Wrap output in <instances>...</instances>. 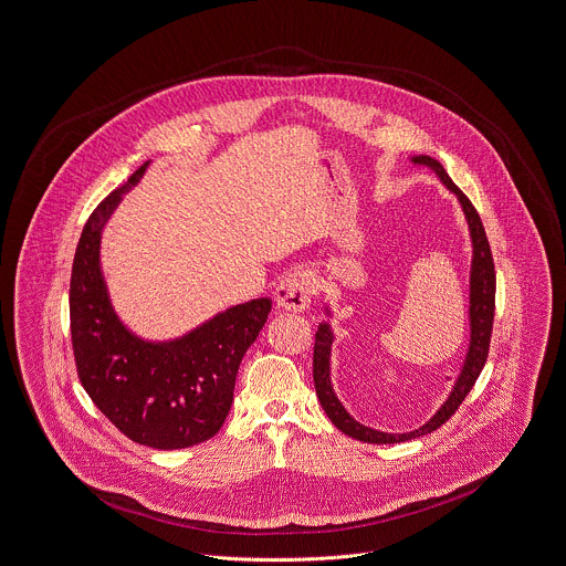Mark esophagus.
<instances>
[{
  "mask_svg": "<svg viewBox=\"0 0 566 566\" xmlns=\"http://www.w3.org/2000/svg\"><path fill=\"white\" fill-rule=\"evenodd\" d=\"M313 300V280L306 271H293L284 275L275 289L277 306L295 313H304Z\"/></svg>",
  "mask_w": 566,
  "mask_h": 566,
  "instance_id": "34e87169",
  "label": "esophagus"
}]
</instances>
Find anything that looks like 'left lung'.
I'll return each mask as SVG.
<instances>
[{
    "label": "left lung",
    "mask_w": 566,
    "mask_h": 566,
    "mask_svg": "<svg viewBox=\"0 0 566 566\" xmlns=\"http://www.w3.org/2000/svg\"><path fill=\"white\" fill-rule=\"evenodd\" d=\"M415 163L419 165H428L439 174L442 185L449 190H453L462 203V210L467 214L469 221V230H471V239H473V271H471V347L467 354V363L464 369L458 377L453 392L449 395V399L444 401V406L439 412L419 430L408 432V434H386V432H377L371 428L360 426L358 421H354L347 410L343 408V403L336 399L332 384H329V345L334 340L329 325L321 323L318 332L314 336V356H313V377L314 388H316V397L325 410V415L329 417V421L347 437L352 439L363 440V442H374V444H384V442H403V440L419 439L426 437L434 430H439L444 421L451 419V415L460 408V403L467 399V395L471 392V388L475 386L478 377L482 374L486 358H489V349H491V334H493V318H495V286H497V277H495V262H493V252L482 226V219L478 214V210L473 208V203L469 201V197L458 189L451 178L447 176V171L442 169L439 160L430 158V156H417Z\"/></svg>",
    "instance_id": "obj_1"
}]
</instances>
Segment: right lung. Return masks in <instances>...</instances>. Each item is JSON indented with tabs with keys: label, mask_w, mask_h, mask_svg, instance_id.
<instances>
[{
	"label": "right lung",
	"mask_w": 566,
	"mask_h": 566,
	"mask_svg": "<svg viewBox=\"0 0 566 566\" xmlns=\"http://www.w3.org/2000/svg\"><path fill=\"white\" fill-rule=\"evenodd\" d=\"M145 167L104 197L82 230L69 284L71 345L84 390L122 434L154 449H185L221 430L241 360L271 302L234 306L165 345L143 343L127 332L99 273V230Z\"/></svg>",
	"instance_id": "obj_1"
}]
</instances>
